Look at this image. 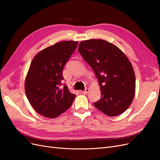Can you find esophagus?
<instances>
[{"label": "esophagus", "instance_id": "1", "mask_svg": "<svg viewBox=\"0 0 160 160\" xmlns=\"http://www.w3.org/2000/svg\"><path fill=\"white\" fill-rule=\"evenodd\" d=\"M89 91V89H86L85 91H82V93H83V94H88Z\"/></svg>", "mask_w": 160, "mask_h": 160}]
</instances>
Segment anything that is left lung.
Listing matches in <instances>:
<instances>
[{
  "mask_svg": "<svg viewBox=\"0 0 160 160\" xmlns=\"http://www.w3.org/2000/svg\"><path fill=\"white\" fill-rule=\"evenodd\" d=\"M78 51L99 81L101 97L95 107L110 117L123 113L132 104L135 91V72L128 57L103 39L81 41Z\"/></svg>",
  "mask_w": 160,
  "mask_h": 160,
  "instance_id": "8db88e82",
  "label": "left lung"
}]
</instances>
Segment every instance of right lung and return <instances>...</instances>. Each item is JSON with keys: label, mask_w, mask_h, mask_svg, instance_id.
I'll list each match as a JSON object with an SVG mask.
<instances>
[{"label": "right lung", "mask_w": 160, "mask_h": 160, "mask_svg": "<svg viewBox=\"0 0 160 160\" xmlns=\"http://www.w3.org/2000/svg\"><path fill=\"white\" fill-rule=\"evenodd\" d=\"M77 45L78 41L58 42L33 58L25 78V93L33 109L43 117L55 118L73 102L76 95L67 85H61L64 65Z\"/></svg>", "instance_id": "1"}]
</instances>
